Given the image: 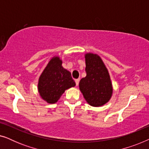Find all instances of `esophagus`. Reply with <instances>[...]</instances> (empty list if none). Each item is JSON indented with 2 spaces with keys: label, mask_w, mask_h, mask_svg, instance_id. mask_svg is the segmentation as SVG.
<instances>
[{
  "label": "esophagus",
  "mask_w": 149,
  "mask_h": 149,
  "mask_svg": "<svg viewBox=\"0 0 149 149\" xmlns=\"http://www.w3.org/2000/svg\"><path fill=\"white\" fill-rule=\"evenodd\" d=\"M79 81H80V79H75V83H76V85H77H77H79Z\"/></svg>",
  "instance_id": "34e87169"
}]
</instances>
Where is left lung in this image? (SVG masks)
Returning <instances> with one entry per match:
<instances>
[{"label":"left lung","mask_w":149,"mask_h":149,"mask_svg":"<svg viewBox=\"0 0 149 149\" xmlns=\"http://www.w3.org/2000/svg\"><path fill=\"white\" fill-rule=\"evenodd\" d=\"M85 59L87 75L81 79L79 89L89 105L102 107L113 95V87L109 70L102 58L96 54L86 53Z\"/></svg>","instance_id":"obj_1"}]
</instances>
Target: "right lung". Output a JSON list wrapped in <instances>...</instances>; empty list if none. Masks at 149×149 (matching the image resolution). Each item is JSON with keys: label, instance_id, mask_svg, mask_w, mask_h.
<instances>
[{"label": "right lung", "instance_id": "add662e5", "mask_svg": "<svg viewBox=\"0 0 149 149\" xmlns=\"http://www.w3.org/2000/svg\"><path fill=\"white\" fill-rule=\"evenodd\" d=\"M76 85L71 73L62 66V60L58 56L51 58L40 75L38 91L44 101L55 104L64 91Z\"/></svg>", "mask_w": 149, "mask_h": 149}]
</instances>
